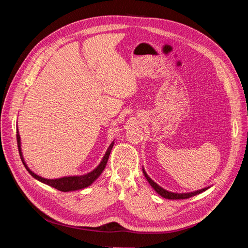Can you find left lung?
<instances>
[{"instance_id":"left-lung-1","label":"left lung","mask_w":248,"mask_h":248,"mask_svg":"<svg viewBox=\"0 0 248 248\" xmlns=\"http://www.w3.org/2000/svg\"><path fill=\"white\" fill-rule=\"evenodd\" d=\"M142 172H144V175L147 179V181L149 182V184L153 187V189L161 196L164 199H169V200H184V199H189L193 196H197V194H200L202 192L206 191L210 187H205V188L200 189V190H196V191H192V192H185V193H178V192H171V191H168L167 189L162 188L161 186H159L157 183H155L153 180L148 176V174L146 172V170L142 168Z\"/></svg>"}]
</instances>
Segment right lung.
Returning a JSON list of instances; mask_svg holds the SVG:
<instances>
[{
    "mask_svg": "<svg viewBox=\"0 0 248 248\" xmlns=\"http://www.w3.org/2000/svg\"><path fill=\"white\" fill-rule=\"evenodd\" d=\"M16 139H17V146H18L21 161H22V163H24V166L27 169V170L30 172V175H31L33 178H35L36 180H38V181L46 184L48 186L54 187V188H56L60 191H64V192L79 190V189L86 188V187L91 185L95 181V180L101 175V172L104 170V169H106L109 154L111 152V149H112V147H114V144H115L114 140L110 142V145L108 146L106 154H104V156L102 157L100 163L93 170L87 172V174L79 175V176H65V177L57 178V179H46V178H43L39 175L35 174L33 170H30L28 164L26 163V161L24 159V155H22V152H21V141H20V136H19L18 128L16 129Z\"/></svg>",
    "mask_w": 248,
    "mask_h": 248,
    "instance_id": "1",
    "label": "right lung"
}]
</instances>
